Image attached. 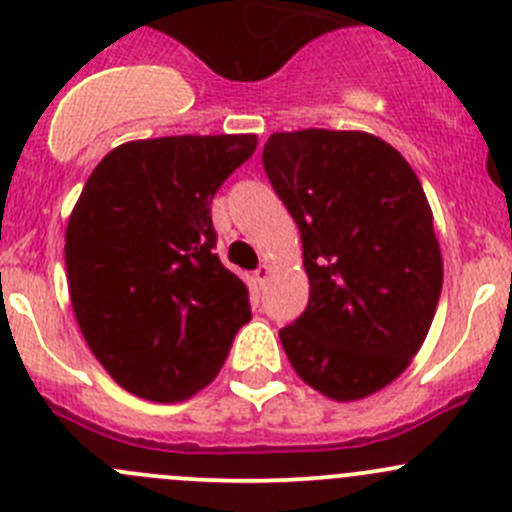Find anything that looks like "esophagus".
Segmentation results:
<instances>
[{
    "label": "esophagus",
    "mask_w": 512,
    "mask_h": 512,
    "mask_svg": "<svg viewBox=\"0 0 512 512\" xmlns=\"http://www.w3.org/2000/svg\"><path fill=\"white\" fill-rule=\"evenodd\" d=\"M270 265H267V262H262L260 267H257L255 270V280H257V285H265L267 280H270Z\"/></svg>",
    "instance_id": "obj_1"
}]
</instances>
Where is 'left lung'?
I'll return each mask as SVG.
<instances>
[{
  "label": "left lung",
  "mask_w": 512,
  "mask_h": 512,
  "mask_svg": "<svg viewBox=\"0 0 512 512\" xmlns=\"http://www.w3.org/2000/svg\"><path fill=\"white\" fill-rule=\"evenodd\" d=\"M262 165L299 227L307 309L280 329L304 384L334 401L384 389L436 314L443 260L414 168L364 131L272 133Z\"/></svg>",
  "instance_id": "obj_1"
}]
</instances>
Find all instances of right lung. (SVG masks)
I'll return each instance as SVG.
<instances>
[{
    "label": "right lung",
    "mask_w": 512,
    "mask_h": 512,
    "mask_svg": "<svg viewBox=\"0 0 512 512\" xmlns=\"http://www.w3.org/2000/svg\"><path fill=\"white\" fill-rule=\"evenodd\" d=\"M257 136H168L113 148L66 227L71 307L118 386L170 404L208 386L250 292L215 255L210 203Z\"/></svg>",
    "instance_id": "obj_1"
}]
</instances>
